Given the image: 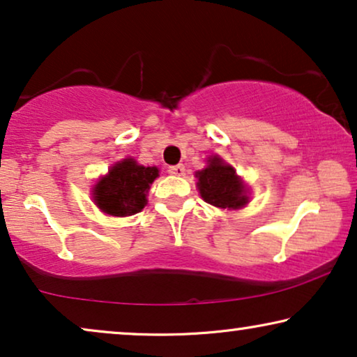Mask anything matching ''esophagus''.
<instances>
[{"instance_id": "1", "label": "esophagus", "mask_w": 357, "mask_h": 357, "mask_svg": "<svg viewBox=\"0 0 357 357\" xmlns=\"http://www.w3.org/2000/svg\"><path fill=\"white\" fill-rule=\"evenodd\" d=\"M169 174L177 175V177H182V175L185 174V165H182V164L170 165V167H169Z\"/></svg>"}]
</instances>
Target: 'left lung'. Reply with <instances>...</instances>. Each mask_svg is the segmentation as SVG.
I'll return each mask as SVG.
<instances>
[{
	"mask_svg": "<svg viewBox=\"0 0 357 357\" xmlns=\"http://www.w3.org/2000/svg\"><path fill=\"white\" fill-rule=\"evenodd\" d=\"M198 190L204 202L218 208H241L247 204L248 197L242 180L231 165L221 158H209V165L197 172Z\"/></svg>",
	"mask_w": 357,
	"mask_h": 357,
	"instance_id": "obj_1",
	"label": "left lung"
}]
</instances>
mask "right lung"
Returning a JSON list of instances; mask_svg holds the SVG:
<instances>
[{
    "instance_id": "right-lung-1",
    "label": "right lung",
    "mask_w": 357,
    "mask_h": 357,
    "mask_svg": "<svg viewBox=\"0 0 357 357\" xmlns=\"http://www.w3.org/2000/svg\"><path fill=\"white\" fill-rule=\"evenodd\" d=\"M159 175L158 167L138 165L135 159L115 164L94 188V202L112 216H131L146 206L149 185Z\"/></svg>"
}]
</instances>
